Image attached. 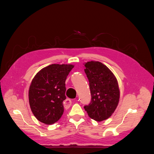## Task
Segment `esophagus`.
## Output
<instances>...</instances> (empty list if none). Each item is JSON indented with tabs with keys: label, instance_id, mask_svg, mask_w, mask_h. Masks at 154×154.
<instances>
[{
	"label": "esophagus",
	"instance_id": "34e87169",
	"mask_svg": "<svg viewBox=\"0 0 154 154\" xmlns=\"http://www.w3.org/2000/svg\"><path fill=\"white\" fill-rule=\"evenodd\" d=\"M64 103V107L69 108V106L71 105V99L67 98V99H66V100H65V102Z\"/></svg>",
	"mask_w": 154,
	"mask_h": 154
}]
</instances>
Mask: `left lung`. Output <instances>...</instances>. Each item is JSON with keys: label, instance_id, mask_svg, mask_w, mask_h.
<instances>
[{"label": "left lung", "instance_id": "obj_1", "mask_svg": "<svg viewBox=\"0 0 154 154\" xmlns=\"http://www.w3.org/2000/svg\"><path fill=\"white\" fill-rule=\"evenodd\" d=\"M83 65L92 95V101L84 109L91 119L105 120L118 105L120 91L118 80L113 72L100 62L90 61Z\"/></svg>", "mask_w": 154, "mask_h": 154}]
</instances>
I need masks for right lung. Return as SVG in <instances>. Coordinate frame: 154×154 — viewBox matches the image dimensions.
Returning a JSON list of instances; mask_svg holds the SVG:
<instances>
[{"mask_svg":"<svg viewBox=\"0 0 154 154\" xmlns=\"http://www.w3.org/2000/svg\"><path fill=\"white\" fill-rule=\"evenodd\" d=\"M74 65L54 64L40 70L31 82L28 100L34 116L50 125L58 122L64 112L65 81Z\"/></svg>","mask_w":154,"mask_h":154,"instance_id":"1","label":"right lung"}]
</instances>
